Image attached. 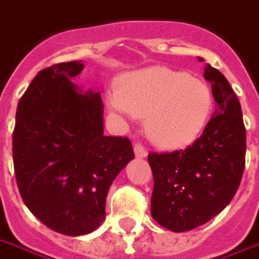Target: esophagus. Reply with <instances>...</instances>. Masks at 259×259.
I'll list each match as a JSON object with an SVG mask.
<instances>
[{
  "label": "esophagus",
  "instance_id": "obj_1",
  "mask_svg": "<svg viewBox=\"0 0 259 259\" xmlns=\"http://www.w3.org/2000/svg\"><path fill=\"white\" fill-rule=\"evenodd\" d=\"M134 153H136L137 157H140V158H145V157L148 155V150H146V148H145L141 142L134 144Z\"/></svg>",
  "mask_w": 259,
  "mask_h": 259
}]
</instances>
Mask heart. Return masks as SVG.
<instances>
[{
	"instance_id": "heart-1",
	"label": "heart",
	"mask_w": 259,
	"mask_h": 259,
	"mask_svg": "<svg viewBox=\"0 0 259 259\" xmlns=\"http://www.w3.org/2000/svg\"><path fill=\"white\" fill-rule=\"evenodd\" d=\"M110 108L125 117L146 115L153 142L176 148L193 141L206 125L213 94L205 81L167 68H151L127 75L109 96Z\"/></svg>"
}]
</instances>
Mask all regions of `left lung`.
<instances>
[{"instance_id":"left-lung-1","label":"left lung","mask_w":259,"mask_h":259,"mask_svg":"<svg viewBox=\"0 0 259 259\" xmlns=\"http://www.w3.org/2000/svg\"><path fill=\"white\" fill-rule=\"evenodd\" d=\"M203 77L211 83L217 106L202 136L185 149L148 155L154 178L151 217L176 233L198 228L220 214L238 190L245 169L241 104L220 70L207 65Z\"/></svg>"}]
</instances>
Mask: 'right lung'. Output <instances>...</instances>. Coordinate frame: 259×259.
I'll use <instances>...</instances> for the list:
<instances>
[{"label": "right lung", "instance_id": "add662e5", "mask_svg": "<svg viewBox=\"0 0 259 259\" xmlns=\"http://www.w3.org/2000/svg\"><path fill=\"white\" fill-rule=\"evenodd\" d=\"M82 69L70 61L38 71L18 102L13 132L25 205L45 226L71 237L100 226L110 185L134 158L127 137L104 134L101 94H81L71 82Z\"/></svg>", "mask_w": 259, "mask_h": 259}]
</instances>
